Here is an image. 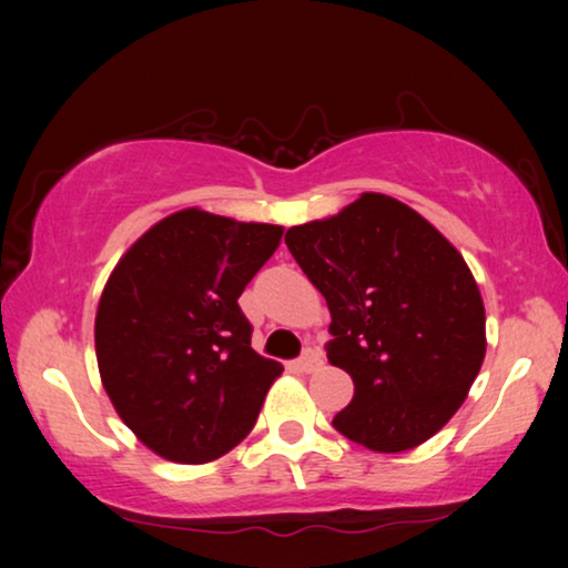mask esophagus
I'll return each mask as SVG.
<instances>
[{
    "label": "esophagus",
    "instance_id": "1",
    "mask_svg": "<svg viewBox=\"0 0 568 568\" xmlns=\"http://www.w3.org/2000/svg\"><path fill=\"white\" fill-rule=\"evenodd\" d=\"M321 364H323L321 356H317L315 352H307L305 356H302V359L294 362L292 367L297 369V372H302V375H310V372H315L317 367H321Z\"/></svg>",
    "mask_w": 568,
    "mask_h": 568
}]
</instances>
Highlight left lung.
<instances>
[{"instance_id":"8db88e82","label":"left lung","mask_w":568,"mask_h":568,"mask_svg":"<svg viewBox=\"0 0 568 568\" xmlns=\"http://www.w3.org/2000/svg\"><path fill=\"white\" fill-rule=\"evenodd\" d=\"M284 243L328 302V362L354 379L333 426L372 453L432 439L486 356L484 300L460 251L385 193L290 227Z\"/></svg>"}]
</instances>
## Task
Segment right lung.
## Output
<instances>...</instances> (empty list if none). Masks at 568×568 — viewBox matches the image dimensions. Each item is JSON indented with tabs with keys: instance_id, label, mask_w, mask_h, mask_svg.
<instances>
[{
	"instance_id": "1",
	"label": "right lung",
	"mask_w": 568,
	"mask_h": 568,
	"mask_svg": "<svg viewBox=\"0 0 568 568\" xmlns=\"http://www.w3.org/2000/svg\"><path fill=\"white\" fill-rule=\"evenodd\" d=\"M282 235V224L181 209L108 276L95 315L100 379L154 455L212 463L251 434L284 367L251 346L237 297Z\"/></svg>"
}]
</instances>
